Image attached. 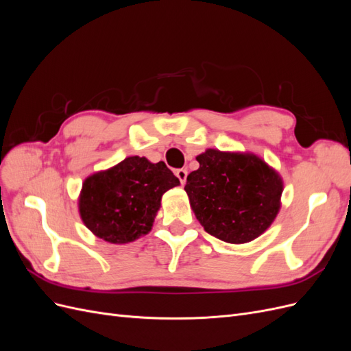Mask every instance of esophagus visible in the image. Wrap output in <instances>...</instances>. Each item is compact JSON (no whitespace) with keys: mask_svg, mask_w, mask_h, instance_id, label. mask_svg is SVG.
I'll return each instance as SVG.
<instances>
[{"mask_svg":"<svg viewBox=\"0 0 351 351\" xmlns=\"http://www.w3.org/2000/svg\"><path fill=\"white\" fill-rule=\"evenodd\" d=\"M176 176L177 178L180 180V183L184 184L186 183V178H187V171L184 168H180V169H176Z\"/></svg>","mask_w":351,"mask_h":351,"instance_id":"obj_1","label":"esophagus"}]
</instances>
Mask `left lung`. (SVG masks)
I'll use <instances>...</instances> for the list:
<instances>
[{
    "label": "left lung",
    "mask_w": 351,
    "mask_h": 351,
    "mask_svg": "<svg viewBox=\"0 0 351 351\" xmlns=\"http://www.w3.org/2000/svg\"><path fill=\"white\" fill-rule=\"evenodd\" d=\"M196 159L184 190L205 231L232 244L267 231L281 205L280 174L253 154L206 149Z\"/></svg>",
    "instance_id": "1"
}]
</instances>
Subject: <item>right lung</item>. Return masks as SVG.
Here are the masks:
<instances>
[{"label": "right lung", "mask_w": 351, "mask_h": 351, "mask_svg": "<svg viewBox=\"0 0 351 351\" xmlns=\"http://www.w3.org/2000/svg\"><path fill=\"white\" fill-rule=\"evenodd\" d=\"M178 184L162 161L129 156L84 180L79 197L82 221L108 243L134 241L151 231L162 195Z\"/></svg>", "instance_id": "1"}]
</instances>
